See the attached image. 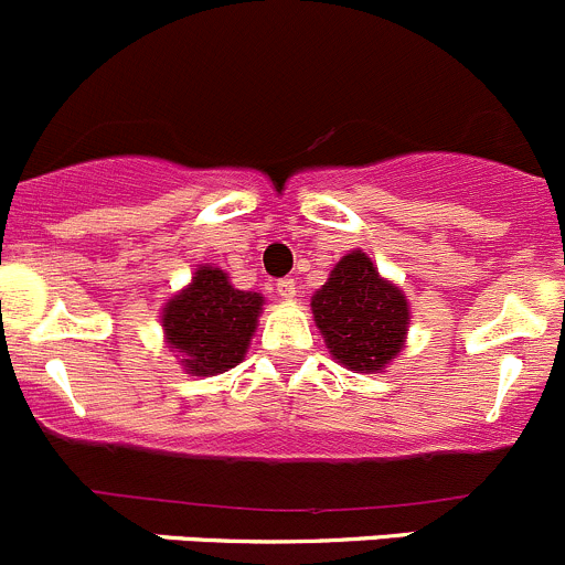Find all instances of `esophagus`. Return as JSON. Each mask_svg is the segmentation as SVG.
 <instances>
[{
    "label": "esophagus",
    "instance_id": "1",
    "mask_svg": "<svg viewBox=\"0 0 565 565\" xmlns=\"http://www.w3.org/2000/svg\"><path fill=\"white\" fill-rule=\"evenodd\" d=\"M277 294L282 299H294L297 297V282H294L291 277H282V279H277Z\"/></svg>",
    "mask_w": 565,
    "mask_h": 565
}]
</instances>
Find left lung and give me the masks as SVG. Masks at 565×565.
I'll return each instance as SVG.
<instances>
[{
    "mask_svg": "<svg viewBox=\"0 0 565 565\" xmlns=\"http://www.w3.org/2000/svg\"><path fill=\"white\" fill-rule=\"evenodd\" d=\"M332 358L352 372H380L399 354L407 299L385 282L363 252L341 257L310 302Z\"/></svg>",
    "mask_w": 565,
    "mask_h": 565,
    "instance_id": "1",
    "label": "left lung"
}]
</instances>
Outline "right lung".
Wrapping results in <instances>:
<instances>
[{
    "instance_id": "add662e5",
    "label": "right lung",
    "mask_w": 565,
    "mask_h": 565,
    "mask_svg": "<svg viewBox=\"0 0 565 565\" xmlns=\"http://www.w3.org/2000/svg\"><path fill=\"white\" fill-rule=\"evenodd\" d=\"M260 305V294L238 291L227 274L202 266L191 288L166 305V338L191 374H222L244 360Z\"/></svg>"
}]
</instances>
